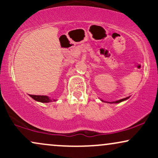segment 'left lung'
Listing matches in <instances>:
<instances>
[{
  "label": "left lung",
  "instance_id": "8db88e82",
  "mask_svg": "<svg viewBox=\"0 0 158 158\" xmlns=\"http://www.w3.org/2000/svg\"><path fill=\"white\" fill-rule=\"evenodd\" d=\"M128 98H129V97H126V98H124V99H119V100L115 101V102H110V103H119V102H123V101L126 100V99H128ZM101 100H102V99H101ZM102 102H104V101H103V100H102Z\"/></svg>",
  "mask_w": 158,
  "mask_h": 158
}]
</instances>
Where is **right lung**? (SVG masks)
I'll use <instances>...</instances> for the list:
<instances>
[{
    "mask_svg": "<svg viewBox=\"0 0 158 158\" xmlns=\"http://www.w3.org/2000/svg\"><path fill=\"white\" fill-rule=\"evenodd\" d=\"M32 99H35V101H38V102H52V101H56V99H50V97H48V96H41V95H30Z\"/></svg>",
    "mask_w": 158,
    "mask_h": 158,
    "instance_id": "1",
    "label": "right lung"
}]
</instances>
